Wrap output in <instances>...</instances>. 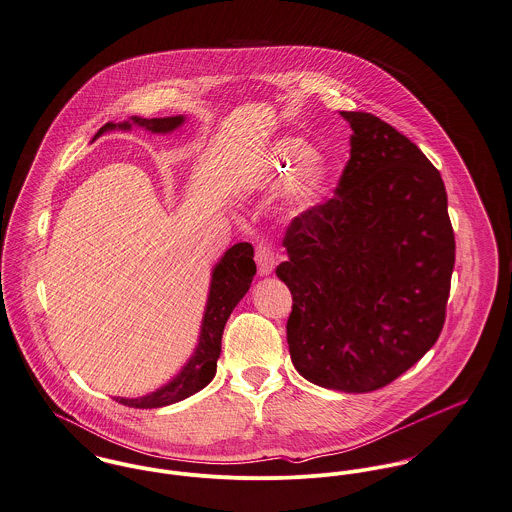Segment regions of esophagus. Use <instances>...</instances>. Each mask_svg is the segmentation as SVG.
<instances>
[{"mask_svg": "<svg viewBox=\"0 0 512 512\" xmlns=\"http://www.w3.org/2000/svg\"><path fill=\"white\" fill-rule=\"evenodd\" d=\"M255 261H257V269H259V275L265 277V275H271L275 265H277V257H275V249L269 241L261 239L257 243V249H255Z\"/></svg>", "mask_w": 512, "mask_h": 512, "instance_id": "obj_1", "label": "esophagus"}]
</instances>
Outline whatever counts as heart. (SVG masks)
<instances>
[{
    "mask_svg": "<svg viewBox=\"0 0 512 512\" xmlns=\"http://www.w3.org/2000/svg\"><path fill=\"white\" fill-rule=\"evenodd\" d=\"M314 160V150L297 140H283L275 148V166L283 174H298L302 172L293 186L291 198L299 207H310L320 200L324 194L328 174L326 168Z\"/></svg>",
    "mask_w": 512,
    "mask_h": 512,
    "instance_id": "1",
    "label": "heart"
}]
</instances>
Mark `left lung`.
Listing matches in <instances>:
<instances>
[{
    "label": "left lung",
    "mask_w": 512,
    "mask_h": 512,
    "mask_svg": "<svg viewBox=\"0 0 512 512\" xmlns=\"http://www.w3.org/2000/svg\"><path fill=\"white\" fill-rule=\"evenodd\" d=\"M350 160L334 196L287 227L277 277L293 295L287 342L308 382L374 392L437 342L455 235L439 170L388 122L340 112Z\"/></svg>",
    "instance_id": "8db88e82"
}]
</instances>
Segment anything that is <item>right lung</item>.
Listing matches in <instances>:
<instances>
[{"label":"right lung","instance_id":"add662e5","mask_svg":"<svg viewBox=\"0 0 512 512\" xmlns=\"http://www.w3.org/2000/svg\"><path fill=\"white\" fill-rule=\"evenodd\" d=\"M132 124L142 126L156 134H166V132H172L178 126H182L184 116H166V118L132 116L130 120L120 122V124L106 122L103 128L97 132V136H101L106 130H114V128L128 130ZM255 273H257V267L253 261L251 243H235L231 249H227L211 273V285H209V297H207V305H205L200 344H198L194 356L190 358V362L164 388H160L148 396L134 398V400H128V398H114V400L128 408H164V406L176 404L180 400H186L192 394L205 388L213 380L215 370H217V358L221 352V336H223L225 322H227L231 310L237 307V303L249 291Z\"/></svg>","mask_w":512,"mask_h":512}]
</instances>
